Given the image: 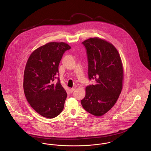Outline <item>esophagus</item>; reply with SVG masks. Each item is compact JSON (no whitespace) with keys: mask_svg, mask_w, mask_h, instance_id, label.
<instances>
[{"mask_svg":"<svg viewBox=\"0 0 151 151\" xmlns=\"http://www.w3.org/2000/svg\"><path fill=\"white\" fill-rule=\"evenodd\" d=\"M75 89H76L75 88H71V89H70V92H73Z\"/></svg>","mask_w":151,"mask_h":151,"instance_id":"34e87169","label":"esophagus"}]
</instances>
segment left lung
I'll use <instances>...</instances> for the list:
<instances>
[{
  "label": "left lung",
  "mask_w": 151,
  "mask_h": 151,
  "mask_svg": "<svg viewBox=\"0 0 151 151\" xmlns=\"http://www.w3.org/2000/svg\"><path fill=\"white\" fill-rule=\"evenodd\" d=\"M82 43L86 49L88 74L94 85L86 87L81 105L88 113L101 116L116 104L123 87V68L116 47L98 38H91Z\"/></svg>",
  "instance_id": "left-lung-1"
}]
</instances>
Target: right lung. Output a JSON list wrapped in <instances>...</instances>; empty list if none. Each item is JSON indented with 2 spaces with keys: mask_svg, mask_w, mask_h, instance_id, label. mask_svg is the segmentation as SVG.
<instances>
[{
  "mask_svg": "<svg viewBox=\"0 0 151 151\" xmlns=\"http://www.w3.org/2000/svg\"><path fill=\"white\" fill-rule=\"evenodd\" d=\"M70 49L65 42L46 43L35 50L27 62L24 92L31 106L45 117L54 118L63 110L67 93L56 75L63 55ZM56 78L58 81L53 83Z\"/></svg>",
  "mask_w": 151,
  "mask_h": 151,
  "instance_id": "obj_1",
  "label": "right lung"
}]
</instances>
